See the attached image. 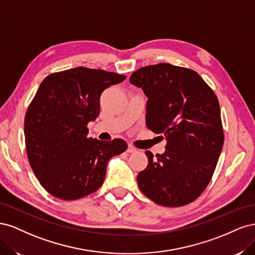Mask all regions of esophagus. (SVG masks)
I'll list each match as a JSON object with an SVG mask.
<instances>
[{"label": "esophagus", "instance_id": "34e87169", "mask_svg": "<svg viewBox=\"0 0 255 255\" xmlns=\"http://www.w3.org/2000/svg\"><path fill=\"white\" fill-rule=\"evenodd\" d=\"M127 151H128V153H134V152H136L137 150H136L135 146H133L132 144H128V149H127Z\"/></svg>", "mask_w": 255, "mask_h": 255}]
</instances>
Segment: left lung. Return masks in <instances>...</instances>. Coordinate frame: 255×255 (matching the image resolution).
Instances as JSON below:
<instances>
[{"mask_svg": "<svg viewBox=\"0 0 255 255\" xmlns=\"http://www.w3.org/2000/svg\"><path fill=\"white\" fill-rule=\"evenodd\" d=\"M129 83L148 98L146 127L167 140L164 154L145 151L139 189L163 206L195 201L212 179L225 140L217 97L196 71L170 64L138 69Z\"/></svg>", "mask_w": 255, "mask_h": 255, "instance_id": "obj_1", "label": "left lung"}]
</instances>
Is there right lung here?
<instances>
[{
	"mask_svg": "<svg viewBox=\"0 0 255 255\" xmlns=\"http://www.w3.org/2000/svg\"><path fill=\"white\" fill-rule=\"evenodd\" d=\"M127 76L78 67L45 78L30 102L24 121L29 165L49 194L76 200L102 186L109 160L128 144L116 138L88 137L87 125L100 114V98Z\"/></svg>",
	"mask_w": 255,
	"mask_h": 255,
	"instance_id": "obj_1",
	"label": "right lung"
}]
</instances>
